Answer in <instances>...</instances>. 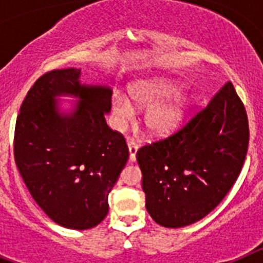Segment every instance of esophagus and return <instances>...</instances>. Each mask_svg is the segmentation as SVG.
Segmentation results:
<instances>
[{"mask_svg": "<svg viewBox=\"0 0 263 263\" xmlns=\"http://www.w3.org/2000/svg\"><path fill=\"white\" fill-rule=\"evenodd\" d=\"M127 146H129V153H130V162H134L136 160V154L138 152L139 145L134 141V139H129L127 141Z\"/></svg>", "mask_w": 263, "mask_h": 263, "instance_id": "1", "label": "esophagus"}]
</instances>
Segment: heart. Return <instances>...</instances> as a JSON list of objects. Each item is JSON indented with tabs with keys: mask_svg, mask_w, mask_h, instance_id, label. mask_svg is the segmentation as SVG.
<instances>
[{
	"mask_svg": "<svg viewBox=\"0 0 263 263\" xmlns=\"http://www.w3.org/2000/svg\"><path fill=\"white\" fill-rule=\"evenodd\" d=\"M178 90L174 83L166 80L141 81L130 89V96L139 106H147L158 103L160 100L170 97ZM113 108L121 121L129 120L134 113V108L129 99L121 95L113 97ZM188 109V99L183 95H178L174 99L164 103L153 105L146 111L145 124L153 134L163 136L173 132L182 122Z\"/></svg>",
	"mask_w": 263,
	"mask_h": 263,
	"instance_id": "heart-1",
	"label": "heart"
}]
</instances>
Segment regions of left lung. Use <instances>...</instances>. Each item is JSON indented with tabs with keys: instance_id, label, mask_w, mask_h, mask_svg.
Wrapping results in <instances>:
<instances>
[{
	"instance_id": "obj_1",
	"label": "left lung",
	"mask_w": 263,
	"mask_h": 263,
	"mask_svg": "<svg viewBox=\"0 0 263 263\" xmlns=\"http://www.w3.org/2000/svg\"><path fill=\"white\" fill-rule=\"evenodd\" d=\"M248 146V115L228 81L180 129L137 152L153 220L182 228L205 217L236 183Z\"/></svg>"
}]
</instances>
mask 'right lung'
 Returning <instances> with one entry per match:
<instances>
[{
  "mask_svg": "<svg viewBox=\"0 0 263 263\" xmlns=\"http://www.w3.org/2000/svg\"><path fill=\"white\" fill-rule=\"evenodd\" d=\"M79 76L80 69H52L34 83L15 122L14 160L43 212L62 227L84 231L105 218L129 148L104 117L111 90L80 85ZM62 93L82 100L69 118H62L53 101Z\"/></svg>",
  "mask_w": 263,
  "mask_h": 263,
  "instance_id": "add662e5",
  "label": "right lung"
}]
</instances>
